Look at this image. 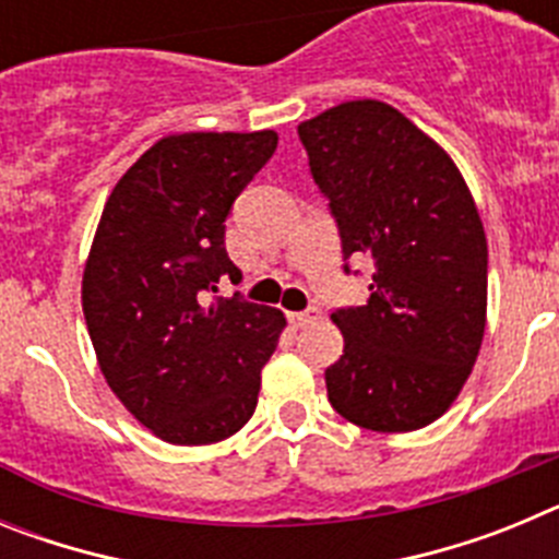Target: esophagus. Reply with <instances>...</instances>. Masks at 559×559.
Here are the masks:
<instances>
[{"mask_svg":"<svg viewBox=\"0 0 559 559\" xmlns=\"http://www.w3.org/2000/svg\"><path fill=\"white\" fill-rule=\"evenodd\" d=\"M319 316H322V310L316 308V305H310V308L299 310V313H288V319L294 328H308V324H313Z\"/></svg>","mask_w":559,"mask_h":559,"instance_id":"1","label":"esophagus"}]
</instances>
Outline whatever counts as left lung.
<instances>
[{
    "mask_svg": "<svg viewBox=\"0 0 559 559\" xmlns=\"http://www.w3.org/2000/svg\"><path fill=\"white\" fill-rule=\"evenodd\" d=\"M299 140L344 274L353 254L374 263L367 305L333 310L344 355L324 372L330 406L369 431H417L456 400L484 338L487 237L471 190L386 103H341L302 122Z\"/></svg>",
    "mask_w": 559,
    "mask_h": 559,
    "instance_id": "obj_1",
    "label": "left lung"
}]
</instances>
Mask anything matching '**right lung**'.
Wrapping results in <instances>:
<instances>
[{
    "label": "right lung",
    "mask_w": 559,
    "mask_h": 559,
    "mask_svg": "<svg viewBox=\"0 0 559 559\" xmlns=\"http://www.w3.org/2000/svg\"><path fill=\"white\" fill-rule=\"evenodd\" d=\"M276 133H179L117 181L83 271V316L108 386L173 445L231 437L257 408L285 316L218 294L231 204Z\"/></svg>",
    "instance_id": "1"
}]
</instances>
